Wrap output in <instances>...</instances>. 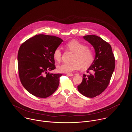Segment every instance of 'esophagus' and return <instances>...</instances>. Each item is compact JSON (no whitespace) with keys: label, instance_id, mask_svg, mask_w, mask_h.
Here are the masks:
<instances>
[{"label":"esophagus","instance_id":"1","mask_svg":"<svg viewBox=\"0 0 132 132\" xmlns=\"http://www.w3.org/2000/svg\"><path fill=\"white\" fill-rule=\"evenodd\" d=\"M67 75L69 76H70V77H72V76H74V75H73V74L68 73V74H67Z\"/></svg>","mask_w":132,"mask_h":132}]
</instances>
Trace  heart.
<instances>
[{
    "label": "heart",
    "instance_id": "heart-1",
    "mask_svg": "<svg viewBox=\"0 0 132 132\" xmlns=\"http://www.w3.org/2000/svg\"><path fill=\"white\" fill-rule=\"evenodd\" d=\"M67 48L74 53L72 58V62L63 63L57 66L58 72L69 73L80 69H88L94 62V54L93 51L84 44L77 40H72L66 44ZM53 56L57 61H60L62 56V51L58 47L53 52Z\"/></svg>",
    "mask_w": 132,
    "mask_h": 132
}]
</instances>
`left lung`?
<instances>
[{"label": "left lung", "instance_id": "8db88e82", "mask_svg": "<svg viewBox=\"0 0 132 132\" xmlns=\"http://www.w3.org/2000/svg\"><path fill=\"white\" fill-rule=\"evenodd\" d=\"M94 48V61L88 69L89 75H83L81 83L78 90L88 97H94L101 94L108 86L115 69V58L111 45L104 39L95 35L83 37Z\"/></svg>", "mask_w": 132, "mask_h": 132}]
</instances>
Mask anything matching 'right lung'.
I'll return each instance as SVG.
<instances>
[{
    "instance_id": "1",
    "label": "right lung",
    "mask_w": 132,
    "mask_h": 132,
    "mask_svg": "<svg viewBox=\"0 0 132 132\" xmlns=\"http://www.w3.org/2000/svg\"><path fill=\"white\" fill-rule=\"evenodd\" d=\"M63 40L53 36L36 35L24 42L18 53L21 82L36 96L46 98L53 94L59 84L61 74H50L55 69L53 53Z\"/></svg>"
}]
</instances>
